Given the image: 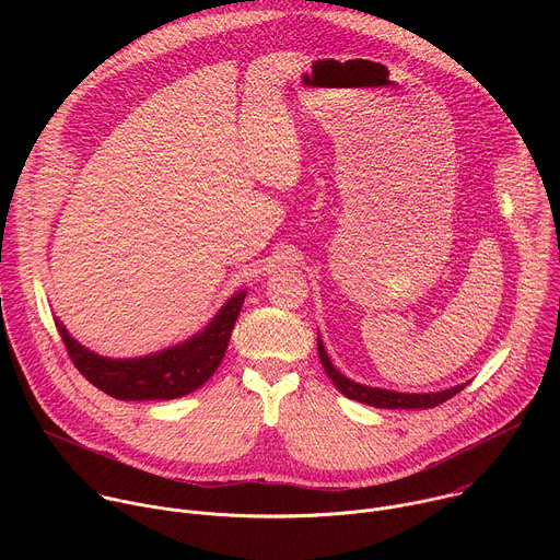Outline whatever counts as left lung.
I'll list each match as a JSON object with an SVG mask.
<instances>
[{
    "instance_id": "obj_1",
    "label": "left lung",
    "mask_w": 560,
    "mask_h": 560,
    "mask_svg": "<svg viewBox=\"0 0 560 560\" xmlns=\"http://www.w3.org/2000/svg\"><path fill=\"white\" fill-rule=\"evenodd\" d=\"M316 346H318V359H322L324 370L328 372L330 381L337 385V389L341 394H346L348 398H354L359 404L372 406V408H387V410H421V408H434L445 404L447 398H452L454 394H458L467 383L441 389V392H421V394H408V392H394V389H383V387H370L363 383H357L352 378H348L346 374H341L335 363L330 361L326 346L322 341V337H316Z\"/></svg>"
}]
</instances>
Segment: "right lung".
Masks as SVG:
<instances>
[{"label": "right lung", "instance_id": "obj_1", "mask_svg": "<svg viewBox=\"0 0 560 560\" xmlns=\"http://www.w3.org/2000/svg\"><path fill=\"white\" fill-rule=\"evenodd\" d=\"M246 294V290L234 292L212 316V322L184 343L135 359L95 354L74 341L59 318H55V326L74 368L108 396L119 401H171L195 392L214 374L223 361Z\"/></svg>", "mask_w": 560, "mask_h": 560}]
</instances>
